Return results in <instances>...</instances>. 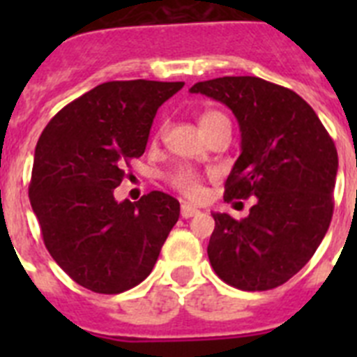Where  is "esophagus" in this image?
<instances>
[{
    "label": "esophagus",
    "mask_w": 357,
    "mask_h": 357,
    "mask_svg": "<svg viewBox=\"0 0 357 357\" xmlns=\"http://www.w3.org/2000/svg\"><path fill=\"white\" fill-rule=\"evenodd\" d=\"M182 218H193L195 214H198V209L191 204H182V209H181Z\"/></svg>",
    "instance_id": "1"
}]
</instances>
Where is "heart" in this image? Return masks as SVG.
Returning a JSON list of instances; mask_svg holds the SVG:
<instances>
[{
    "label": "heart",
    "mask_w": 357,
    "mask_h": 357,
    "mask_svg": "<svg viewBox=\"0 0 357 357\" xmlns=\"http://www.w3.org/2000/svg\"><path fill=\"white\" fill-rule=\"evenodd\" d=\"M223 114L216 112V110H209V112H204L200 118V127H207L209 123H213L214 119L222 118ZM172 184L175 185L178 191H182L188 197H198L202 193V184L200 176L197 172H193L191 168H178L172 175Z\"/></svg>",
    "instance_id": "obj_1"
}]
</instances>
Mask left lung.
Returning a JSON list of instances; mask_svg holds the SVG:
<instances>
[{
  "instance_id": "8db88e82",
  "label": "left lung",
  "mask_w": 357,
  "mask_h": 357,
  "mask_svg": "<svg viewBox=\"0 0 357 357\" xmlns=\"http://www.w3.org/2000/svg\"><path fill=\"white\" fill-rule=\"evenodd\" d=\"M232 110L241 155L225 182V200L255 197L250 214L214 213L207 255L216 275L243 291H266L301 272L333 218L338 151L307 102L257 77L198 82Z\"/></svg>"
}]
</instances>
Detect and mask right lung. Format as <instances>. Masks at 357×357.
Wrapping results in <instances>:
<instances>
[{
  "label": "right lung",
  "instance_id": "obj_1",
  "mask_svg": "<svg viewBox=\"0 0 357 357\" xmlns=\"http://www.w3.org/2000/svg\"><path fill=\"white\" fill-rule=\"evenodd\" d=\"M184 82H105L48 123L36 146L30 204L44 245L77 284L116 295L143 282L178 220L162 191L114 198L128 160L144 153L157 109Z\"/></svg>",
  "mask_w": 357,
  "mask_h": 357
}]
</instances>
